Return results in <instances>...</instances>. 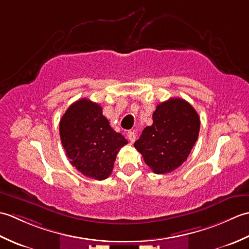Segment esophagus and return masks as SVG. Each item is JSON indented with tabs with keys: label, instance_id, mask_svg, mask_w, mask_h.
<instances>
[{
	"label": "esophagus",
	"instance_id": "esophagus-1",
	"mask_svg": "<svg viewBox=\"0 0 249 249\" xmlns=\"http://www.w3.org/2000/svg\"><path fill=\"white\" fill-rule=\"evenodd\" d=\"M127 138L131 142V143H133V142H135V140H136V133H135L134 130H129L128 131V133H127Z\"/></svg>",
	"mask_w": 249,
	"mask_h": 249
}]
</instances>
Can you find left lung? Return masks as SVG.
I'll list each match as a JSON object with an SVG mask.
<instances>
[{
  "instance_id": "left-lung-1",
  "label": "left lung",
  "mask_w": 249,
  "mask_h": 249,
  "mask_svg": "<svg viewBox=\"0 0 249 249\" xmlns=\"http://www.w3.org/2000/svg\"><path fill=\"white\" fill-rule=\"evenodd\" d=\"M199 130L200 119L193 106L182 98H170L157 106L153 124L134 145L153 172L165 174L187 160Z\"/></svg>"
}]
</instances>
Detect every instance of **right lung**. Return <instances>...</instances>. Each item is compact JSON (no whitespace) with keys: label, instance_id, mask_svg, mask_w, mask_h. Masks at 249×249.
Listing matches in <instances>:
<instances>
[{"label":"right lung","instance_id":"add662e5","mask_svg":"<svg viewBox=\"0 0 249 249\" xmlns=\"http://www.w3.org/2000/svg\"><path fill=\"white\" fill-rule=\"evenodd\" d=\"M60 137L71 163L83 176L107 178L127 140L111 128L103 108L82 98L71 105L60 121Z\"/></svg>","mask_w":249,"mask_h":249}]
</instances>
